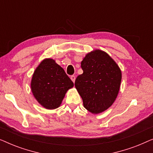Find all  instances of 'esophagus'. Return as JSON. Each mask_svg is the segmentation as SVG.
Here are the masks:
<instances>
[{"instance_id":"34e87169","label":"esophagus","mask_w":153,"mask_h":153,"mask_svg":"<svg viewBox=\"0 0 153 153\" xmlns=\"http://www.w3.org/2000/svg\"><path fill=\"white\" fill-rule=\"evenodd\" d=\"M70 79H71V80H72V81H73V82L74 83L75 79H76V77H75L74 75H72V76H70Z\"/></svg>"}]
</instances>
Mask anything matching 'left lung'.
I'll list each match as a JSON object with an SVG mask.
<instances>
[{
  "instance_id": "obj_1",
  "label": "left lung",
  "mask_w": 153,
  "mask_h": 153,
  "mask_svg": "<svg viewBox=\"0 0 153 153\" xmlns=\"http://www.w3.org/2000/svg\"><path fill=\"white\" fill-rule=\"evenodd\" d=\"M83 74L75 80V88L83 106L93 114L108 109L116 100L120 87L122 72L118 64L100 49L88 53L81 62Z\"/></svg>"
}]
</instances>
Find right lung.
Returning <instances> with one entry per match:
<instances>
[{
	"instance_id": "right-lung-1",
	"label": "right lung",
	"mask_w": 153,
	"mask_h": 153,
	"mask_svg": "<svg viewBox=\"0 0 153 153\" xmlns=\"http://www.w3.org/2000/svg\"><path fill=\"white\" fill-rule=\"evenodd\" d=\"M74 83L52 58H45L33 72L30 88L35 100L47 109L59 107Z\"/></svg>"
}]
</instances>
